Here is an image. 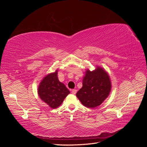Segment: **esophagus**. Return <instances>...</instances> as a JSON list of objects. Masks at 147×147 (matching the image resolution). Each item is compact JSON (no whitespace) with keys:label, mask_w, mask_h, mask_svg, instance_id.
<instances>
[{"label":"esophagus","mask_w":147,"mask_h":147,"mask_svg":"<svg viewBox=\"0 0 147 147\" xmlns=\"http://www.w3.org/2000/svg\"><path fill=\"white\" fill-rule=\"evenodd\" d=\"M77 90H72V93L73 94H75L77 93Z\"/></svg>","instance_id":"esophagus-1"}]
</instances>
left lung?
Returning <instances> with one entry per match:
<instances>
[{
    "instance_id": "obj_1",
    "label": "left lung",
    "mask_w": 147,
    "mask_h": 147,
    "mask_svg": "<svg viewBox=\"0 0 147 147\" xmlns=\"http://www.w3.org/2000/svg\"><path fill=\"white\" fill-rule=\"evenodd\" d=\"M111 83L109 75L98 67L91 72L88 70L83 80V86L76 94L82 104L93 109L100 105L109 96Z\"/></svg>"
}]
</instances>
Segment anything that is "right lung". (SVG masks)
Masks as SVG:
<instances>
[{
  "label": "right lung",
  "mask_w": 147,
  "mask_h": 147,
  "mask_svg": "<svg viewBox=\"0 0 147 147\" xmlns=\"http://www.w3.org/2000/svg\"><path fill=\"white\" fill-rule=\"evenodd\" d=\"M57 70L43 79L40 84L38 93L40 99L52 109L59 107L70 91L57 78Z\"/></svg>",
  "instance_id": "add662e5"
}]
</instances>
